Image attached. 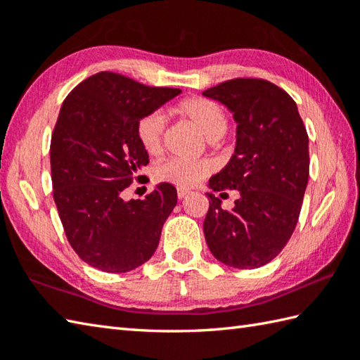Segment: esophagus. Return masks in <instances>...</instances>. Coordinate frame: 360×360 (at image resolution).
I'll use <instances>...</instances> for the list:
<instances>
[{
    "label": "esophagus",
    "mask_w": 360,
    "mask_h": 360,
    "mask_svg": "<svg viewBox=\"0 0 360 360\" xmlns=\"http://www.w3.org/2000/svg\"><path fill=\"white\" fill-rule=\"evenodd\" d=\"M190 192H188V190H184V188H179L178 190V198H179V200H184V198L188 195Z\"/></svg>",
    "instance_id": "1"
}]
</instances>
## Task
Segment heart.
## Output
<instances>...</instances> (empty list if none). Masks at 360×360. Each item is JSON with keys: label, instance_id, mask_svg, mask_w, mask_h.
<instances>
[{"label": "heart", "instance_id": "obj_1", "mask_svg": "<svg viewBox=\"0 0 360 360\" xmlns=\"http://www.w3.org/2000/svg\"><path fill=\"white\" fill-rule=\"evenodd\" d=\"M176 112L200 129L209 141H218L227 131V117L219 105L202 97H188L176 105ZM165 119L160 112L145 114L136 125V136L141 147L148 155H158L162 150ZM212 172L209 160L168 159L155 168V179L181 188L193 187Z\"/></svg>", "mask_w": 360, "mask_h": 360}]
</instances>
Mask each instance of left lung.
Segmentation results:
<instances>
[{"label":"left lung","mask_w":360,"mask_h":360,"mask_svg":"<svg viewBox=\"0 0 360 360\" xmlns=\"http://www.w3.org/2000/svg\"><path fill=\"white\" fill-rule=\"evenodd\" d=\"M202 96L227 106L236 122L233 155L209 187L240 193L232 210L205 193V241L218 262L254 269L280 254L297 226L309 178L307 128L292 97L267 80L233 79Z\"/></svg>","instance_id":"1"}]
</instances>
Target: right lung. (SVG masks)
I'll return each mask as SVG.
<instances>
[{
	"instance_id": "1",
	"label": "right lung",
	"mask_w": 360,
	"mask_h": 360,
	"mask_svg": "<svg viewBox=\"0 0 360 360\" xmlns=\"http://www.w3.org/2000/svg\"><path fill=\"white\" fill-rule=\"evenodd\" d=\"M178 94L103 71L79 83L60 108L51 139L53 201L75 254L96 269L128 272L155 254L176 188L160 182L145 200L129 201L122 192L148 164L137 122Z\"/></svg>"
}]
</instances>
